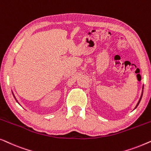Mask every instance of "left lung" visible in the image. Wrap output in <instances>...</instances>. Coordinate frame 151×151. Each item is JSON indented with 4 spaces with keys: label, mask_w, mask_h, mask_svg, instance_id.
<instances>
[{
    "label": "left lung",
    "mask_w": 151,
    "mask_h": 151,
    "mask_svg": "<svg viewBox=\"0 0 151 151\" xmlns=\"http://www.w3.org/2000/svg\"><path fill=\"white\" fill-rule=\"evenodd\" d=\"M144 89V86H143V88H142ZM142 95H143V91H142V95H141V97H140V98H139V100L138 101V102H137V105H136V106L135 107V109H135L136 108H137V106H138V104H139V102H140V101H141V99H142Z\"/></svg>",
    "instance_id": "obj_1"
}]
</instances>
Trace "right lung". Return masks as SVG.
<instances>
[{
    "instance_id": "right-lung-1",
    "label": "right lung",
    "mask_w": 151,
    "mask_h": 151,
    "mask_svg": "<svg viewBox=\"0 0 151 151\" xmlns=\"http://www.w3.org/2000/svg\"><path fill=\"white\" fill-rule=\"evenodd\" d=\"M13 93V96H14V98H15L16 99V102H17L18 103V100H16V97L15 96H14V93ZM18 104H19V103H18Z\"/></svg>"
}]
</instances>
